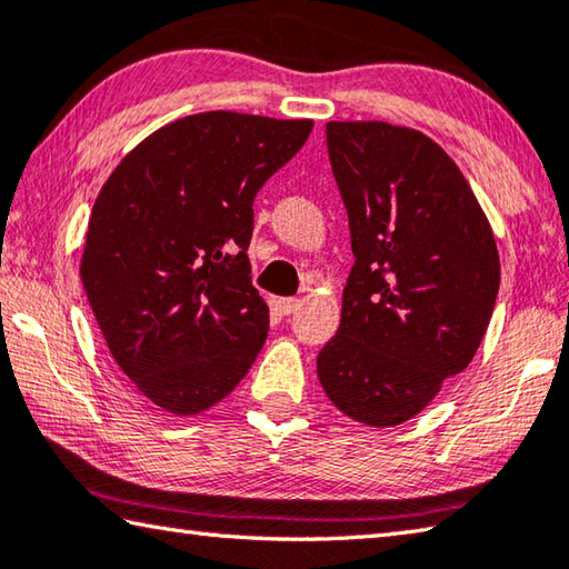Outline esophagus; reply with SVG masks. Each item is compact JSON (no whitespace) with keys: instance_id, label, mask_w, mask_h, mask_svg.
<instances>
[{"instance_id":"34e87169","label":"esophagus","mask_w":569,"mask_h":569,"mask_svg":"<svg viewBox=\"0 0 569 569\" xmlns=\"http://www.w3.org/2000/svg\"><path fill=\"white\" fill-rule=\"evenodd\" d=\"M299 307H302V302H299L297 297H284V299H280V309H282V315H295Z\"/></svg>"}]
</instances>
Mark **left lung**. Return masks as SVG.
Here are the masks:
<instances>
[{
    "mask_svg": "<svg viewBox=\"0 0 569 569\" xmlns=\"http://www.w3.org/2000/svg\"><path fill=\"white\" fill-rule=\"evenodd\" d=\"M327 148L357 262L317 377L353 421L399 426L473 361L500 287L496 238L453 158L416 128L329 121Z\"/></svg>",
    "mask_w": 569,
    "mask_h": 569,
    "instance_id": "1",
    "label": "left lung"
}]
</instances>
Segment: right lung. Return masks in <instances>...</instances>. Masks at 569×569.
<instances>
[{"label":"right lung","mask_w":569,"mask_h":569,"mask_svg":"<svg viewBox=\"0 0 569 569\" xmlns=\"http://www.w3.org/2000/svg\"><path fill=\"white\" fill-rule=\"evenodd\" d=\"M312 126L234 111L178 118L96 198L86 297L118 367L163 411H208L260 353L270 309L250 282L252 202Z\"/></svg>","instance_id":"right-lung-1"}]
</instances>
